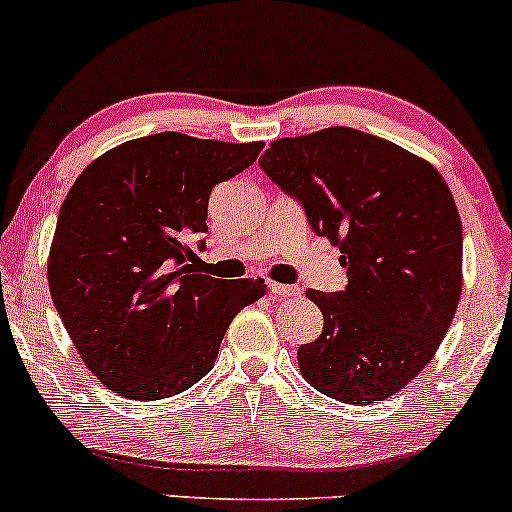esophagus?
I'll return each instance as SVG.
<instances>
[{
  "instance_id": "34e87169",
  "label": "esophagus",
  "mask_w": 512,
  "mask_h": 512,
  "mask_svg": "<svg viewBox=\"0 0 512 512\" xmlns=\"http://www.w3.org/2000/svg\"><path fill=\"white\" fill-rule=\"evenodd\" d=\"M271 290H273V295H278V297H297V295H300V287H295V285L278 283V285H273Z\"/></svg>"
}]
</instances>
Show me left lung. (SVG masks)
I'll use <instances>...</instances> for the list:
<instances>
[{"label":"left lung","mask_w":512,"mask_h":512,"mask_svg":"<svg viewBox=\"0 0 512 512\" xmlns=\"http://www.w3.org/2000/svg\"><path fill=\"white\" fill-rule=\"evenodd\" d=\"M258 164L348 271L346 290H307L324 331L297 350L304 380L343 404L389 399L433 360L462 295V222L445 179L341 125L275 140Z\"/></svg>","instance_id":"left-lung-1"}]
</instances>
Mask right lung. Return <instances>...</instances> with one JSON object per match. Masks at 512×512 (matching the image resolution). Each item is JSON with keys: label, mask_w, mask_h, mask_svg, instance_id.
<instances>
[{"label": "right lung", "mask_w": 512, "mask_h": 512, "mask_svg": "<svg viewBox=\"0 0 512 512\" xmlns=\"http://www.w3.org/2000/svg\"><path fill=\"white\" fill-rule=\"evenodd\" d=\"M261 149L159 132L108 149L74 181L50 246V297L86 367L116 394L186 392L212 370L239 309L266 295L263 280L203 275L188 246L208 232L212 188Z\"/></svg>", "instance_id": "add662e5"}]
</instances>
